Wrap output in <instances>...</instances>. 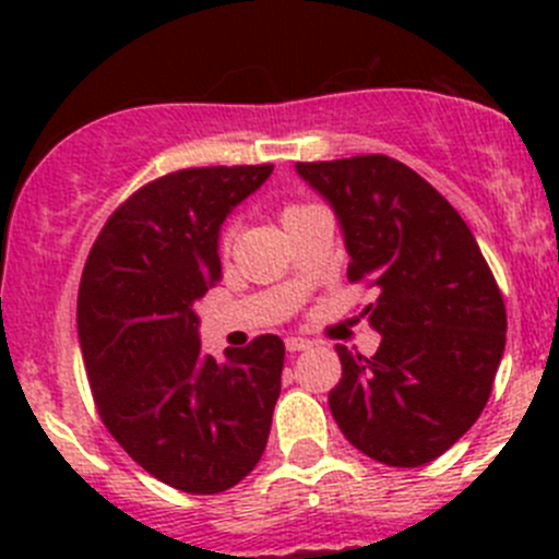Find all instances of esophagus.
Instances as JSON below:
<instances>
[{"mask_svg":"<svg viewBox=\"0 0 559 559\" xmlns=\"http://www.w3.org/2000/svg\"><path fill=\"white\" fill-rule=\"evenodd\" d=\"M313 343L308 341V337H286V352L297 354V352H306V348H311Z\"/></svg>","mask_w":559,"mask_h":559,"instance_id":"34e87169","label":"esophagus"}]
</instances>
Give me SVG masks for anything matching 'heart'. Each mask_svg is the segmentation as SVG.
I'll use <instances>...</instances> for the list:
<instances>
[{
    "label": "heart",
    "instance_id": "heart-1",
    "mask_svg": "<svg viewBox=\"0 0 559 559\" xmlns=\"http://www.w3.org/2000/svg\"><path fill=\"white\" fill-rule=\"evenodd\" d=\"M308 207H311V205H292V207H286L284 218H286V216H295V213H300V211H308ZM229 238H233V233H224V240H222V243H224V246H229Z\"/></svg>",
    "mask_w": 559,
    "mask_h": 559
}]
</instances>
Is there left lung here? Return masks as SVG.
<instances>
[{
	"instance_id": "8db88e82",
	"label": "left lung",
	"mask_w": 559,
	"mask_h": 559,
	"mask_svg": "<svg viewBox=\"0 0 559 559\" xmlns=\"http://www.w3.org/2000/svg\"><path fill=\"white\" fill-rule=\"evenodd\" d=\"M335 211L348 281L379 297L365 308L381 335L373 357L337 346L330 411L348 443L392 467L454 447L481 416L506 348V306L460 213L403 162L354 156L297 162Z\"/></svg>"
}]
</instances>
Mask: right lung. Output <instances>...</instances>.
<instances>
[{"label": "right lung", "mask_w": 559, "mask_h": 559, "mask_svg": "<svg viewBox=\"0 0 559 559\" xmlns=\"http://www.w3.org/2000/svg\"><path fill=\"white\" fill-rule=\"evenodd\" d=\"M273 173L194 167L143 186L83 267L78 337L99 416L121 449L180 492L216 495L257 467L281 394L284 341L202 352L194 306L222 281L229 213Z\"/></svg>", "instance_id": "1"}]
</instances>
